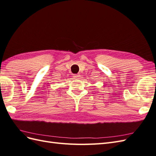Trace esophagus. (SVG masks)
<instances>
[{
  "instance_id": "obj_1",
  "label": "esophagus",
  "mask_w": 156,
  "mask_h": 156,
  "mask_svg": "<svg viewBox=\"0 0 156 156\" xmlns=\"http://www.w3.org/2000/svg\"><path fill=\"white\" fill-rule=\"evenodd\" d=\"M80 77H81V75L79 74L78 75H73V79H79Z\"/></svg>"
}]
</instances>
